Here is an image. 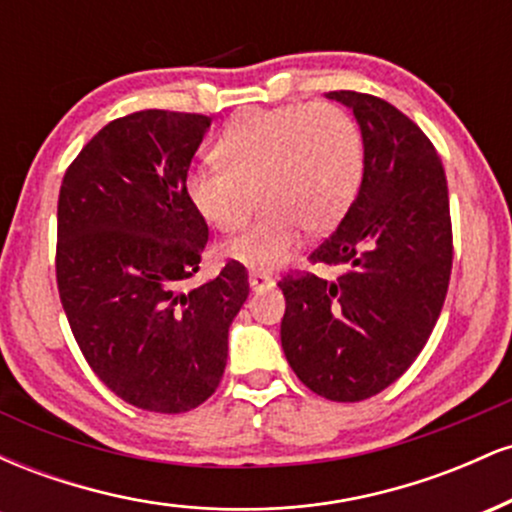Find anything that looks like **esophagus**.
<instances>
[{"instance_id":"esophagus-1","label":"esophagus","mask_w":512,"mask_h":512,"mask_svg":"<svg viewBox=\"0 0 512 512\" xmlns=\"http://www.w3.org/2000/svg\"><path fill=\"white\" fill-rule=\"evenodd\" d=\"M274 286V276L264 274V272H252L250 274V289L252 291H267Z\"/></svg>"}]
</instances>
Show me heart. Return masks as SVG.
I'll list each match as a JSON object with an SVG mask.
<instances>
[{
  "instance_id": "obj_1",
  "label": "heart",
  "mask_w": 512,
  "mask_h": 512,
  "mask_svg": "<svg viewBox=\"0 0 512 512\" xmlns=\"http://www.w3.org/2000/svg\"><path fill=\"white\" fill-rule=\"evenodd\" d=\"M219 163L190 170L187 197L221 233H236L264 209L228 257L252 272H274L296 252L303 228L330 231L354 202L366 149L361 129L332 103L250 110L216 142Z\"/></svg>"
}]
</instances>
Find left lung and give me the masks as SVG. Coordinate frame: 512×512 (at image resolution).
<instances>
[{"instance_id":"1","label":"left lung","mask_w":512,"mask_h":512,"mask_svg":"<svg viewBox=\"0 0 512 512\" xmlns=\"http://www.w3.org/2000/svg\"><path fill=\"white\" fill-rule=\"evenodd\" d=\"M327 96L354 110L366 166L358 195L313 264L289 272L281 346L298 380L332 402H361L407 373L436 327L452 272L448 180L436 146L402 110L358 91Z\"/></svg>"}]
</instances>
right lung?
I'll list each match as a JSON object with an SVG mask.
<instances>
[{"instance_id": "add662e5", "label": "right lung", "mask_w": 512, "mask_h": 512, "mask_svg": "<svg viewBox=\"0 0 512 512\" xmlns=\"http://www.w3.org/2000/svg\"><path fill=\"white\" fill-rule=\"evenodd\" d=\"M209 125L175 110L117 117L69 163L57 199V291L76 344L108 390L158 414L214 395L250 293L233 260L182 289L209 240L185 187Z\"/></svg>"}]
</instances>
